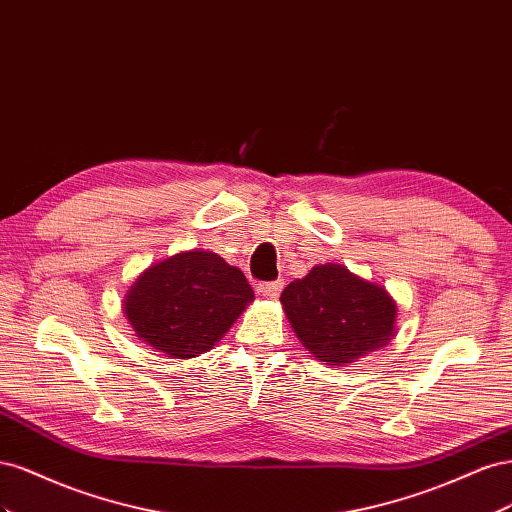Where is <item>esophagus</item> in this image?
Segmentation results:
<instances>
[{"label":"esophagus","mask_w":512,"mask_h":512,"mask_svg":"<svg viewBox=\"0 0 512 512\" xmlns=\"http://www.w3.org/2000/svg\"><path fill=\"white\" fill-rule=\"evenodd\" d=\"M284 284L282 282H267V284H258L256 290L262 294L265 299H277L280 297Z\"/></svg>","instance_id":"34e87169"}]
</instances>
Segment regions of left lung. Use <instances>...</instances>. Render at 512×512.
I'll return each instance as SVG.
<instances>
[{"instance_id": "8db88e82", "label": "left lung", "mask_w": 512, "mask_h": 512, "mask_svg": "<svg viewBox=\"0 0 512 512\" xmlns=\"http://www.w3.org/2000/svg\"><path fill=\"white\" fill-rule=\"evenodd\" d=\"M282 305L301 344L327 365L354 363L384 346L397 316L384 288L333 262L290 282L282 292Z\"/></svg>"}]
</instances>
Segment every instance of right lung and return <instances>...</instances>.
I'll return each instance as SVG.
<instances>
[{
	"mask_svg": "<svg viewBox=\"0 0 512 512\" xmlns=\"http://www.w3.org/2000/svg\"><path fill=\"white\" fill-rule=\"evenodd\" d=\"M254 290L213 252H183L151 265L132 284L123 312L136 337L175 359H192L220 342Z\"/></svg>",
	"mask_w": 512,
	"mask_h": 512,
	"instance_id": "obj_1",
	"label": "right lung"
}]
</instances>
